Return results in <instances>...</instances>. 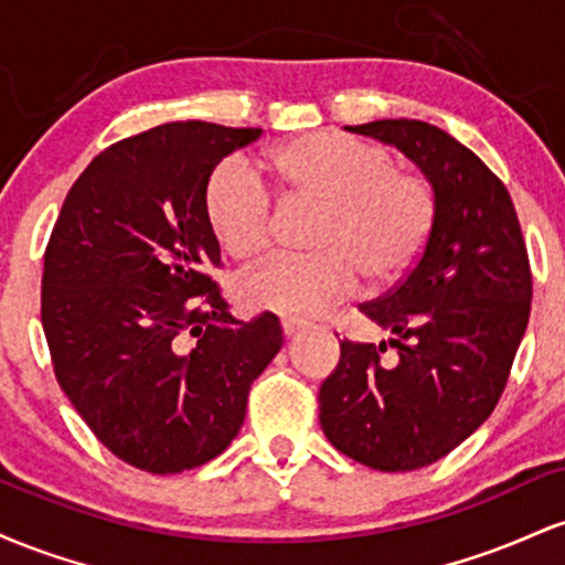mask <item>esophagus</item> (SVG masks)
I'll return each instance as SVG.
<instances>
[{
  "label": "esophagus",
  "mask_w": 565,
  "mask_h": 565,
  "mask_svg": "<svg viewBox=\"0 0 565 565\" xmlns=\"http://www.w3.org/2000/svg\"><path fill=\"white\" fill-rule=\"evenodd\" d=\"M281 329H284V337H295V334H300L305 327L300 321H284Z\"/></svg>",
  "instance_id": "34e87169"
}]
</instances>
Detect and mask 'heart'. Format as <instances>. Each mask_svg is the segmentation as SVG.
I'll list each match as a JSON object with an SVG mask.
<instances>
[{"label":"heart","mask_w":565,"mask_h":565,"mask_svg":"<svg viewBox=\"0 0 565 565\" xmlns=\"http://www.w3.org/2000/svg\"><path fill=\"white\" fill-rule=\"evenodd\" d=\"M268 170L289 199L321 204L310 233L319 252L278 257L238 284L249 310L313 319L361 281L387 287L423 257L436 220V196L423 174L398 170L385 148L319 129L268 153ZM212 233L233 260L270 249L276 212L268 185L244 159H225L204 188Z\"/></svg>","instance_id":"1"}]
</instances>
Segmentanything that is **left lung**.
Listing matches in <instances>:
<instances>
[{"label": "left lung", "mask_w": 565, "mask_h": 565, "mask_svg": "<svg viewBox=\"0 0 565 565\" xmlns=\"http://www.w3.org/2000/svg\"><path fill=\"white\" fill-rule=\"evenodd\" d=\"M391 142L423 170L436 220L417 265L361 305L387 342H340L319 391L323 436L382 472L438 462L494 412L526 334L531 270L508 188L470 148L417 119L345 127ZM395 362H382L386 345Z\"/></svg>", "instance_id": "obj_1"}]
</instances>
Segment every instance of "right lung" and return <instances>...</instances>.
<instances>
[{"label": "right lung", "mask_w": 565, "mask_h": 565, "mask_svg": "<svg viewBox=\"0 0 565 565\" xmlns=\"http://www.w3.org/2000/svg\"><path fill=\"white\" fill-rule=\"evenodd\" d=\"M257 127L170 121L114 142L71 185L44 252L42 327L63 393L132 468L170 476L238 436L252 382L284 345L236 321L212 270L204 188Z\"/></svg>", "instance_id": "obj_1"}]
</instances>
